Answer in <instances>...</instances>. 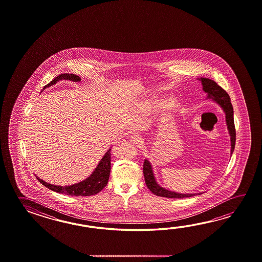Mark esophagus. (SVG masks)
<instances>
[{
	"instance_id": "obj_1",
	"label": "esophagus",
	"mask_w": 262,
	"mask_h": 262,
	"mask_svg": "<svg viewBox=\"0 0 262 262\" xmlns=\"http://www.w3.org/2000/svg\"><path fill=\"white\" fill-rule=\"evenodd\" d=\"M131 141L133 142L134 144H140L141 143V139L139 138V136H137V135H134V136H131Z\"/></svg>"
}]
</instances>
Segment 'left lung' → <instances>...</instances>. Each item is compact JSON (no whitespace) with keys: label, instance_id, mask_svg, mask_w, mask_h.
I'll return each mask as SVG.
<instances>
[{"label":"left lung","instance_id":"8db88e82","mask_svg":"<svg viewBox=\"0 0 262 262\" xmlns=\"http://www.w3.org/2000/svg\"><path fill=\"white\" fill-rule=\"evenodd\" d=\"M201 79L203 86V91L208 95V98H212V100L216 101L226 113V122L228 125V132L230 135L231 154H232L235 148V141H236V130L234 125L233 107L230 102V97L228 95V93L223 89L222 87H220L215 81L207 78H201ZM143 174H144L145 183L147 187L155 195L169 198V199H184V198H189V196L195 195V194H179L161 187L156 183L150 162L146 159L143 163Z\"/></svg>","mask_w":262,"mask_h":262}]
</instances>
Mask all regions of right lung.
Here are the masks:
<instances>
[{
	"mask_svg": "<svg viewBox=\"0 0 262 262\" xmlns=\"http://www.w3.org/2000/svg\"><path fill=\"white\" fill-rule=\"evenodd\" d=\"M61 79H69L72 81H80V78L74 75V74H61L60 76L56 77L50 83L47 84L43 90L47 87H50L51 85L55 84L57 81ZM111 173V149L106 151L105 156L101 159L100 163L96 167L95 171L92 173V175L84 180L80 183L68 185V186H59L53 184H48L43 180L36 177L41 184H43L49 189L52 190L57 193H61L64 195H75V196H85V195H93L99 193L103 189L108 182Z\"/></svg>",
	"mask_w": 262,
	"mask_h": 262,
	"instance_id": "1",
	"label": "right lung"
}]
</instances>
